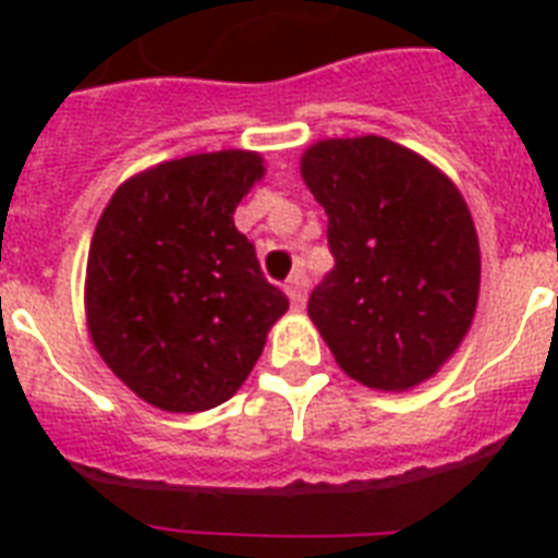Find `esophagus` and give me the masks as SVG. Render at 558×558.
Instances as JSON below:
<instances>
[{
  "instance_id": "1",
  "label": "esophagus",
  "mask_w": 558,
  "mask_h": 558,
  "mask_svg": "<svg viewBox=\"0 0 558 558\" xmlns=\"http://www.w3.org/2000/svg\"><path fill=\"white\" fill-rule=\"evenodd\" d=\"M306 292H310V278H306V271H295V275H289L287 295H289V301H292V306H304Z\"/></svg>"
}]
</instances>
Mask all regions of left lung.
Here are the masks:
<instances>
[{
  "label": "left lung",
  "instance_id": "left-lung-1",
  "mask_svg": "<svg viewBox=\"0 0 558 558\" xmlns=\"http://www.w3.org/2000/svg\"><path fill=\"white\" fill-rule=\"evenodd\" d=\"M301 177L336 257L306 313L339 367L373 390L432 379L475 318L481 245L466 199L440 168L381 135L315 142Z\"/></svg>",
  "mask_w": 558,
  "mask_h": 558
}]
</instances>
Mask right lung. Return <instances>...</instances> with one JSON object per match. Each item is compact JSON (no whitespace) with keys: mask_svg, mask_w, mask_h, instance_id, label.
I'll return each instance as SVG.
<instances>
[{"mask_svg":"<svg viewBox=\"0 0 558 558\" xmlns=\"http://www.w3.org/2000/svg\"><path fill=\"white\" fill-rule=\"evenodd\" d=\"M260 153L161 161L112 193L86 263V327L107 367L170 414L222 405L260 359L289 298L263 278L234 210Z\"/></svg>","mask_w":558,"mask_h":558,"instance_id":"1","label":"right lung"}]
</instances>
